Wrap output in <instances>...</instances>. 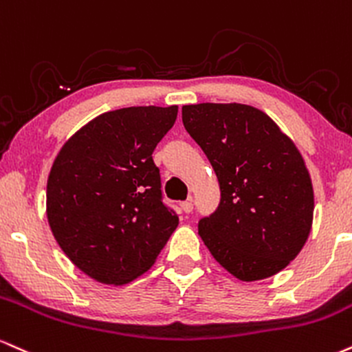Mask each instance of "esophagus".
<instances>
[{
  "label": "esophagus",
  "mask_w": 352,
  "mask_h": 352,
  "mask_svg": "<svg viewBox=\"0 0 352 352\" xmlns=\"http://www.w3.org/2000/svg\"><path fill=\"white\" fill-rule=\"evenodd\" d=\"M192 208H194L192 199H188V201H183V202H181V210H183V212H186V214L192 212Z\"/></svg>",
  "instance_id": "1"
}]
</instances>
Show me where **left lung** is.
<instances>
[{
    "label": "left lung",
    "instance_id": "1",
    "mask_svg": "<svg viewBox=\"0 0 352 352\" xmlns=\"http://www.w3.org/2000/svg\"><path fill=\"white\" fill-rule=\"evenodd\" d=\"M183 123L221 186L217 209L197 224L206 247L243 282L278 274L303 249L313 222L300 151L268 115L243 103L184 105Z\"/></svg>",
    "mask_w": 352,
    "mask_h": 352
}]
</instances>
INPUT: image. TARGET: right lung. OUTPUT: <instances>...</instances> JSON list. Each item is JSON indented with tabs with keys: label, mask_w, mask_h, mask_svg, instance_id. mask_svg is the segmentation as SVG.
<instances>
[{
	"label": "right lung",
	"mask_w": 352,
	"mask_h": 352,
	"mask_svg": "<svg viewBox=\"0 0 352 352\" xmlns=\"http://www.w3.org/2000/svg\"><path fill=\"white\" fill-rule=\"evenodd\" d=\"M177 107H130L98 115L62 146L47 179L57 243L97 282H131L153 265L179 217L163 201L153 151Z\"/></svg>",
	"instance_id": "obj_1"
}]
</instances>
